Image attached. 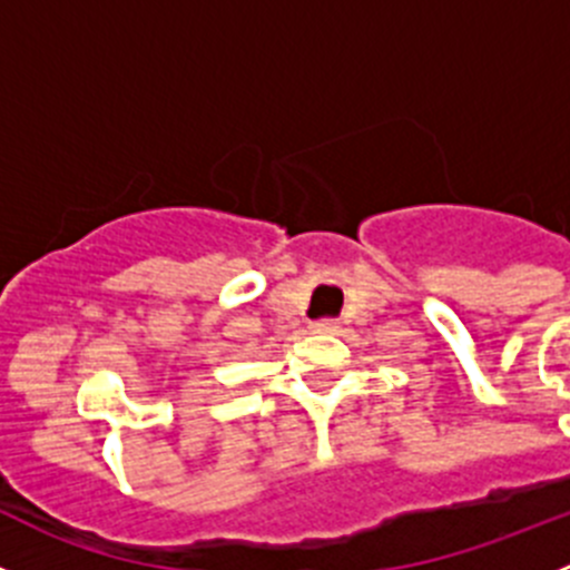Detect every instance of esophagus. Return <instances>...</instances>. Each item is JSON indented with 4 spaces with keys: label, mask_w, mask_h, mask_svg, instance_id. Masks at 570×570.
Wrapping results in <instances>:
<instances>
[{
    "label": "esophagus",
    "mask_w": 570,
    "mask_h": 570,
    "mask_svg": "<svg viewBox=\"0 0 570 570\" xmlns=\"http://www.w3.org/2000/svg\"><path fill=\"white\" fill-rule=\"evenodd\" d=\"M337 328H340V323L334 321V317H323V321L312 323V332H317V334H332V332H337Z\"/></svg>",
    "instance_id": "1"
}]
</instances>
